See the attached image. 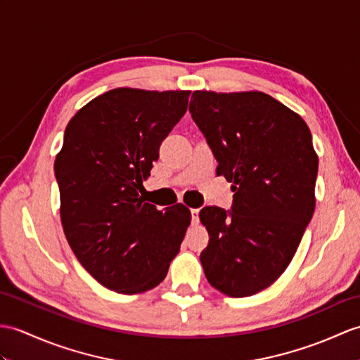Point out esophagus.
<instances>
[{
    "instance_id": "1",
    "label": "esophagus",
    "mask_w": 360,
    "mask_h": 360,
    "mask_svg": "<svg viewBox=\"0 0 360 360\" xmlns=\"http://www.w3.org/2000/svg\"><path fill=\"white\" fill-rule=\"evenodd\" d=\"M190 213H191V222L198 224L199 222V208H191Z\"/></svg>"
}]
</instances>
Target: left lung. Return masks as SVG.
Returning <instances> with one entry per match:
<instances>
[{
    "label": "left lung",
    "instance_id": "8db88e82",
    "mask_svg": "<svg viewBox=\"0 0 360 360\" xmlns=\"http://www.w3.org/2000/svg\"><path fill=\"white\" fill-rule=\"evenodd\" d=\"M188 110L235 191L231 210L199 212L210 236L199 257L205 278L227 296L256 295L285 271L314 213L311 131L262 91L196 90Z\"/></svg>",
    "mask_w": 360,
    "mask_h": 360
}]
</instances>
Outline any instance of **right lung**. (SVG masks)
I'll return each instance as SVG.
<instances>
[{"mask_svg": "<svg viewBox=\"0 0 360 360\" xmlns=\"http://www.w3.org/2000/svg\"><path fill=\"white\" fill-rule=\"evenodd\" d=\"M188 96V90L113 89L65 127L55 160L63 229L81 265L116 293L160 285L190 225L186 205L158 210L139 195Z\"/></svg>", "mask_w": 360, "mask_h": 360, "instance_id": "add662e5", "label": "right lung"}]
</instances>
